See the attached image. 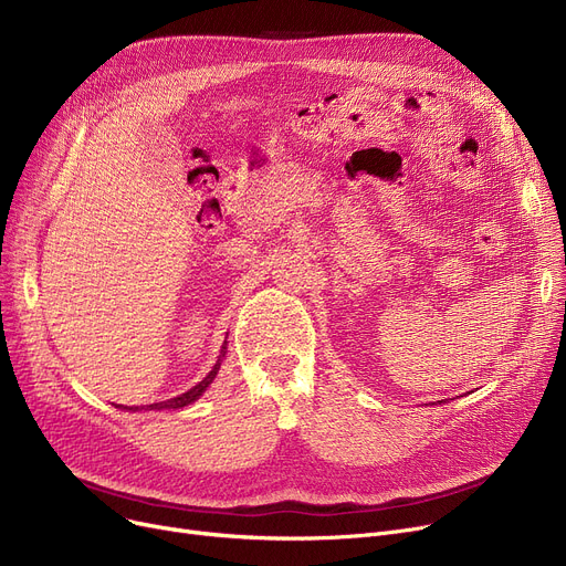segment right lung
I'll use <instances>...</instances> for the list:
<instances>
[{
    "label": "right lung",
    "mask_w": 566,
    "mask_h": 566,
    "mask_svg": "<svg viewBox=\"0 0 566 566\" xmlns=\"http://www.w3.org/2000/svg\"><path fill=\"white\" fill-rule=\"evenodd\" d=\"M224 348H227V344L222 346V350H220V358H218V363L213 365V369L208 371V376L201 380V382H197L195 388H190L188 392H184V395H178V397H174V399H167V401H160V403H151L148 408H158V410H163V408H184V406H188V403H192V401H197L203 392H206V388L208 385L213 382V378L218 376V371H220V365H222V358H224ZM126 410H133V408H128L126 406ZM137 410V408H135Z\"/></svg>",
    "instance_id": "1"
}]
</instances>
